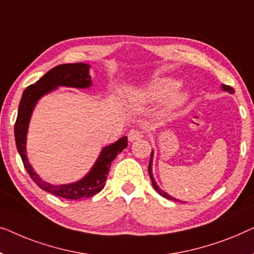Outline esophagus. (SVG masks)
<instances>
[{
	"instance_id": "obj_1",
	"label": "esophagus",
	"mask_w": 254,
	"mask_h": 254,
	"mask_svg": "<svg viewBox=\"0 0 254 254\" xmlns=\"http://www.w3.org/2000/svg\"><path fill=\"white\" fill-rule=\"evenodd\" d=\"M142 137H144L142 132L138 131V130H131L127 134V138H128V140H130V141L139 140V139H141Z\"/></svg>"
}]
</instances>
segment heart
<instances>
[{"mask_svg":"<svg viewBox=\"0 0 254 254\" xmlns=\"http://www.w3.org/2000/svg\"><path fill=\"white\" fill-rule=\"evenodd\" d=\"M180 85V80L174 77L158 78L139 91L133 99L141 103H152L168 98V106L170 108H177L188 102L190 98L187 91L178 90Z\"/></svg>","mask_w":254,"mask_h":254,"instance_id":"1","label":"heart"}]
</instances>
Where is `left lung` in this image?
<instances>
[{
    "label": "left lung",
    "mask_w": 254,
    "mask_h": 254,
    "mask_svg": "<svg viewBox=\"0 0 254 254\" xmlns=\"http://www.w3.org/2000/svg\"><path fill=\"white\" fill-rule=\"evenodd\" d=\"M222 90H223V91H226V92H228V93H230V94H233V93H235V90H234L233 87L228 86V85H224V84H222ZM153 156H154V152L152 151V153H151V160H149V164H148V174H149V177H151V180H152L153 188H154V189H155V191L158 192V193H159L160 195H162V197L167 198V199H169V200H174V201H181L180 199H176V198L171 197L170 194H168L167 192H164L163 190H161V189H160V188L158 187V184H156V182H155V180H154V177H153V173H152ZM182 202H183V201H182ZM184 202H185V201H184Z\"/></svg>",
    "instance_id": "8db88e82"
}]
</instances>
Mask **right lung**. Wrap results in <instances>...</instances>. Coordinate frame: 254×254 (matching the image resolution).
Listing matches in <instances>:
<instances>
[{
    "instance_id": "add662e5",
    "label": "right lung",
    "mask_w": 254,
    "mask_h": 254,
    "mask_svg": "<svg viewBox=\"0 0 254 254\" xmlns=\"http://www.w3.org/2000/svg\"><path fill=\"white\" fill-rule=\"evenodd\" d=\"M90 64L85 63L61 64L53 67L37 83L30 85L24 91L18 107V115L15 123V140L25 169L39 188L61 198L77 200L90 198L99 193L105 187L112 162L115 160L117 154H120L127 146V137H122L114 144L105 146L91 170L81 180L70 184L54 185L47 183L41 180V177L35 173L31 163L28 162L26 155L27 130L32 113L38 101L47 93L56 90L60 86L73 88L91 87L92 79L90 76Z\"/></svg>"
}]
</instances>
